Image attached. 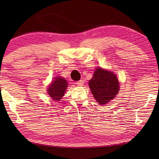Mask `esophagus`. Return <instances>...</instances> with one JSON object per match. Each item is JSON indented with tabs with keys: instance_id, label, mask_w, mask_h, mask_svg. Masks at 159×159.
<instances>
[{
	"instance_id": "esophagus-1",
	"label": "esophagus",
	"mask_w": 159,
	"mask_h": 159,
	"mask_svg": "<svg viewBox=\"0 0 159 159\" xmlns=\"http://www.w3.org/2000/svg\"><path fill=\"white\" fill-rule=\"evenodd\" d=\"M83 83H84V80H79V81H77L76 83V85H79V86L83 85Z\"/></svg>"
}]
</instances>
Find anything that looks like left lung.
I'll return each mask as SVG.
<instances>
[{
	"instance_id": "obj_1",
	"label": "left lung",
	"mask_w": 159,
	"mask_h": 159,
	"mask_svg": "<svg viewBox=\"0 0 159 159\" xmlns=\"http://www.w3.org/2000/svg\"><path fill=\"white\" fill-rule=\"evenodd\" d=\"M89 86L97 102L102 105L113 99L120 89L116 74L100 67L94 72Z\"/></svg>"
}]
</instances>
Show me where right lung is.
Returning <instances> with one entry per match:
<instances>
[{
	"mask_svg": "<svg viewBox=\"0 0 159 159\" xmlns=\"http://www.w3.org/2000/svg\"><path fill=\"white\" fill-rule=\"evenodd\" d=\"M67 87V83L65 79L55 77V80H53L51 85L48 87V94L54 100L59 101L65 93Z\"/></svg>",
	"mask_w": 159,
	"mask_h": 159,
	"instance_id": "1",
	"label": "right lung"
}]
</instances>
